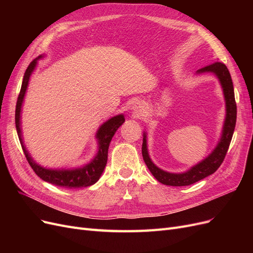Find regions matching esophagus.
I'll return each instance as SVG.
<instances>
[{
  "instance_id": "obj_1",
  "label": "esophagus",
  "mask_w": 253,
  "mask_h": 253,
  "mask_svg": "<svg viewBox=\"0 0 253 253\" xmlns=\"http://www.w3.org/2000/svg\"><path fill=\"white\" fill-rule=\"evenodd\" d=\"M133 111L137 115H140V116H142V115L145 113V106L141 102H137L133 105Z\"/></svg>"
}]
</instances>
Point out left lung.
<instances>
[{
    "label": "left lung",
    "mask_w": 253,
    "mask_h": 253,
    "mask_svg": "<svg viewBox=\"0 0 253 253\" xmlns=\"http://www.w3.org/2000/svg\"><path fill=\"white\" fill-rule=\"evenodd\" d=\"M202 74H213L218 79L221 88H223L224 99L226 103V117L221 129L220 138L210 154L197 165L191 167L188 171L181 173H171L158 168L149 155L147 132H143L142 139V157L148 169L152 175L159 181L167 186L182 187L189 186L192 183L204 179L215 172L227 154V151L230 145L232 135L234 132L236 122V103L234 98V88L230 73L224 63L215 62L211 65L205 66L196 72V75Z\"/></svg>",
    "instance_id": "left-lung-1"
}]
</instances>
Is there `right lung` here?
Segmentation results:
<instances>
[{
    "label": "right lung",
    "mask_w": 253,
    "mask_h": 253,
    "mask_svg": "<svg viewBox=\"0 0 253 253\" xmlns=\"http://www.w3.org/2000/svg\"><path fill=\"white\" fill-rule=\"evenodd\" d=\"M44 55H40L36 58L32 63L27 67V70L24 74L22 81V86L20 90V95L18 97L17 106H16V127L19 139L22 145L23 152L26 156L27 162L29 163L30 167L33 168L35 173L39 176L41 179L44 181H47L51 185H55L58 187L67 188V189H77L83 187H89L96 183L99 178H100L101 174L104 171V168L108 163V152L111 140L113 136L116 133L118 127L126 121L125 115L120 114L116 115L100 126L96 133V138L98 142V151L94 158L90 160L89 163L84 165L82 167L73 168V169H49V168H45L36 163L32 155L29 154L27 151L24 141H23V134H22V125H21V114H22V105L24 102V97L26 94V90L28 87V83L30 76L33 75L34 71L36 70L38 60L44 58Z\"/></svg>",
    "instance_id": "1"
}]
</instances>
